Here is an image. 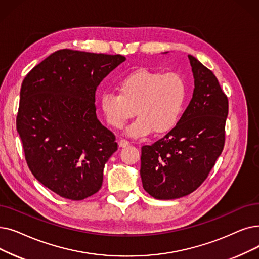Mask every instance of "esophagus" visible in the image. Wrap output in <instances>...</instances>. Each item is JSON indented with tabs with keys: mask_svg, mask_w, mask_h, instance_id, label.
Segmentation results:
<instances>
[{
	"mask_svg": "<svg viewBox=\"0 0 259 259\" xmlns=\"http://www.w3.org/2000/svg\"><path fill=\"white\" fill-rule=\"evenodd\" d=\"M118 145H119V147H128V146L130 145V142L129 141H127V140H119V142H118Z\"/></svg>",
	"mask_w": 259,
	"mask_h": 259,
	"instance_id": "obj_1",
	"label": "esophagus"
}]
</instances>
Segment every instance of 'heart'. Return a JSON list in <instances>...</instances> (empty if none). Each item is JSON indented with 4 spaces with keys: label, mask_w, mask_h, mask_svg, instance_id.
Wrapping results in <instances>:
<instances>
[{
    "label": "heart",
    "mask_w": 259,
    "mask_h": 259,
    "mask_svg": "<svg viewBox=\"0 0 259 259\" xmlns=\"http://www.w3.org/2000/svg\"><path fill=\"white\" fill-rule=\"evenodd\" d=\"M118 93L100 95V110L111 127L122 129L137 112L128 128L130 137L170 131L180 119L186 100V83L177 73L161 74L140 69L117 82ZM136 110H134V109Z\"/></svg>",
    "instance_id": "b5f03b06"
}]
</instances>
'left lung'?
Instances as JSON below:
<instances>
[{"label":"left lung","instance_id":"left-lung-1","mask_svg":"<svg viewBox=\"0 0 259 259\" xmlns=\"http://www.w3.org/2000/svg\"><path fill=\"white\" fill-rule=\"evenodd\" d=\"M188 59L195 79L192 100L174 129L142 147L143 187L160 200L178 199L196 190L224 146L228 97L210 70L192 55Z\"/></svg>","mask_w":259,"mask_h":259}]
</instances>
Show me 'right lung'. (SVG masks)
<instances>
[{
	"mask_svg": "<svg viewBox=\"0 0 259 259\" xmlns=\"http://www.w3.org/2000/svg\"><path fill=\"white\" fill-rule=\"evenodd\" d=\"M125 60L64 49L22 82L17 130L25 160L38 181L62 198L83 200L102 187L105 164L117 144L97 119L95 91Z\"/></svg>",
	"mask_w": 259,
	"mask_h": 259,
	"instance_id": "1",
	"label": "right lung"
}]
</instances>
